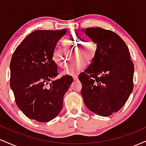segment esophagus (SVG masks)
Here are the masks:
<instances>
[{"mask_svg":"<svg viewBox=\"0 0 146 146\" xmlns=\"http://www.w3.org/2000/svg\"><path fill=\"white\" fill-rule=\"evenodd\" d=\"M78 75H73V80H78Z\"/></svg>","mask_w":146,"mask_h":146,"instance_id":"1","label":"esophagus"}]
</instances>
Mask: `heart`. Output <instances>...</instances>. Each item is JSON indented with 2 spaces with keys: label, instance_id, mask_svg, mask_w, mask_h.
Instances as JSON below:
<instances>
[{
  "label": "heart",
  "instance_id": "heart-1",
  "mask_svg": "<svg viewBox=\"0 0 146 146\" xmlns=\"http://www.w3.org/2000/svg\"><path fill=\"white\" fill-rule=\"evenodd\" d=\"M64 45L67 48L76 47L75 58L80 59L72 64L64 70L65 74L73 75L81 71L86 66V62H89L94 58L96 53V45L93 41L84 39L81 35H71L64 40ZM52 60L58 66L64 68L67 66V53L60 46H56L52 51Z\"/></svg>",
  "mask_w": 146,
  "mask_h": 146
}]
</instances>
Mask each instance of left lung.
I'll return each instance as SVG.
<instances>
[{
	"label": "left lung",
	"instance_id": "1",
	"mask_svg": "<svg viewBox=\"0 0 146 146\" xmlns=\"http://www.w3.org/2000/svg\"><path fill=\"white\" fill-rule=\"evenodd\" d=\"M82 31L97 48L91 63L79 75L82 96L90 111L110 116L123 106L133 90L134 64L126 44L117 33L101 27Z\"/></svg>",
	"mask_w": 146,
	"mask_h": 146
}]
</instances>
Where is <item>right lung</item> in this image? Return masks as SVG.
<instances>
[{
  "instance_id": "1",
  "label": "right lung",
  "mask_w": 146,
  "mask_h": 146,
  "mask_svg": "<svg viewBox=\"0 0 146 146\" xmlns=\"http://www.w3.org/2000/svg\"><path fill=\"white\" fill-rule=\"evenodd\" d=\"M66 29L33 31L16 47L10 63V86L19 109L28 118L48 122L61 111L64 95L73 82L58 75L52 51Z\"/></svg>"
}]
</instances>
